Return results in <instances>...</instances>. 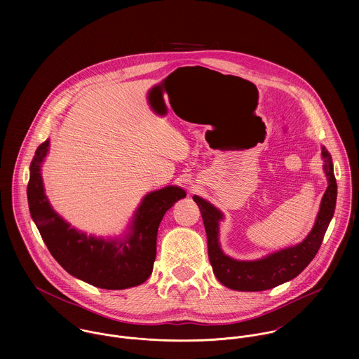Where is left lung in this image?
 <instances>
[{
	"label": "left lung",
	"instance_id": "obj_1",
	"mask_svg": "<svg viewBox=\"0 0 359 359\" xmlns=\"http://www.w3.org/2000/svg\"><path fill=\"white\" fill-rule=\"evenodd\" d=\"M329 187L323 195L316 222L307 238L297 246L280 250L258 261H236L225 256L218 245V221L222 214L202 198L194 196L205 222L208 258L217 279L226 287L243 292H261L296 278L318 253L329 222L334 214L337 184L330 154L322 148Z\"/></svg>",
	"mask_w": 359,
	"mask_h": 359
}]
</instances>
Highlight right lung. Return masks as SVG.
<instances>
[{
  "label": "right lung",
  "instance_id": "add662e5",
  "mask_svg": "<svg viewBox=\"0 0 359 359\" xmlns=\"http://www.w3.org/2000/svg\"><path fill=\"white\" fill-rule=\"evenodd\" d=\"M50 141L43 142L32 160L27 201L32 218L52 257L73 276L101 289L121 290L144 283L154 269L158 224L165 211L187 196L178 187L147 195L140 205L133 231L123 242L95 239L70 228L48 203L40 172Z\"/></svg>",
  "mask_w": 359,
  "mask_h": 359
}]
</instances>
